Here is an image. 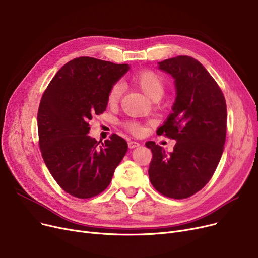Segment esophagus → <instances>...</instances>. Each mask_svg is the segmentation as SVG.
I'll return each instance as SVG.
<instances>
[{
    "instance_id": "34e87169",
    "label": "esophagus",
    "mask_w": 258,
    "mask_h": 258,
    "mask_svg": "<svg viewBox=\"0 0 258 258\" xmlns=\"http://www.w3.org/2000/svg\"><path fill=\"white\" fill-rule=\"evenodd\" d=\"M127 145H128V147H130V148H135V147L139 146V145H140V143H139V142H137V141H128V142H127Z\"/></svg>"
}]
</instances>
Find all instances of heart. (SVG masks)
Listing matches in <instances>:
<instances>
[{
    "label": "heart",
    "mask_w": 258,
    "mask_h": 258,
    "mask_svg": "<svg viewBox=\"0 0 258 258\" xmlns=\"http://www.w3.org/2000/svg\"><path fill=\"white\" fill-rule=\"evenodd\" d=\"M131 81L135 86L138 87L148 98L153 100L159 99L164 93L165 85L163 78L153 70L143 69L134 73L131 76ZM122 92H123V86L121 83L113 84L107 91V103L110 105H116L120 100ZM123 127L134 135H138L141 132V125L135 121L124 122Z\"/></svg>",
    "instance_id": "heart-1"
}]
</instances>
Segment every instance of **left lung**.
<instances>
[{
    "instance_id": "left-lung-1",
    "label": "left lung",
    "mask_w": 258,
    "mask_h": 258,
    "mask_svg": "<svg viewBox=\"0 0 258 258\" xmlns=\"http://www.w3.org/2000/svg\"><path fill=\"white\" fill-rule=\"evenodd\" d=\"M159 69L174 78L177 98L157 134L177 143L169 154L154 141L145 143L153 154L148 175L161 195L182 200L200 191L219 165L226 141V100L214 78L194 57L165 59Z\"/></svg>"
}]
</instances>
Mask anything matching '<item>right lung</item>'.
Masks as SVG:
<instances>
[{
	"label": "right lung",
	"instance_id": "obj_1",
	"mask_svg": "<svg viewBox=\"0 0 258 258\" xmlns=\"http://www.w3.org/2000/svg\"><path fill=\"white\" fill-rule=\"evenodd\" d=\"M128 69L126 63L74 58L60 68L40 99V152L54 180L75 198L104 191L127 151L126 141L116 134L97 142L88 133L92 117L105 111L108 89Z\"/></svg>",
	"mask_w": 258,
	"mask_h": 258
}]
</instances>
